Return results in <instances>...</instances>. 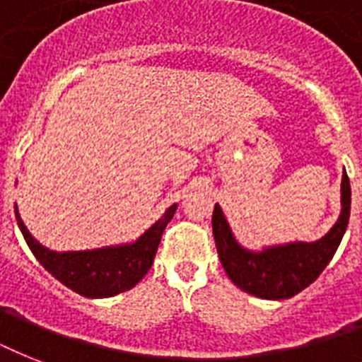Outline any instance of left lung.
<instances>
[{"mask_svg":"<svg viewBox=\"0 0 362 362\" xmlns=\"http://www.w3.org/2000/svg\"><path fill=\"white\" fill-rule=\"evenodd\" d=\"M351 187L344 170L342 176V214L331 231L321 240L293 242L286 246L264 247L263 252H250L235 240L227 226L226 216L216 204L212 214L218 255L227 276L242 291L270 300L295 297L323 272L342 242L349 221Z\"/></svg>","mask_w":362,"mask_h":362,"instance_id":"1","label":"left lung"}]
</instances>
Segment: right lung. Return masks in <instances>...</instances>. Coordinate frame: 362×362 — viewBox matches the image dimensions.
Returning a JSON list of instances; mask_svg holds the SVG:
<instances>
[{"mask_svg":"<svg viewBox=\"0 0 362 362\" xmlns=\"http://www.w3.org/2000/svg\"><path fill=\"white\" fill-rule=\"evenodd\" d=\"M14 212L30 250L56 280L82 297L105 298L127 291L144 278L152 267L165 227L175 216L176 204L169 206V210L133 244L64 253L41 246L25 229L16 206Z\"/></svg>","mask_w":362,"mask_h":362,"instance_id":"obj_1","label":"right lung"}]
</instances>
